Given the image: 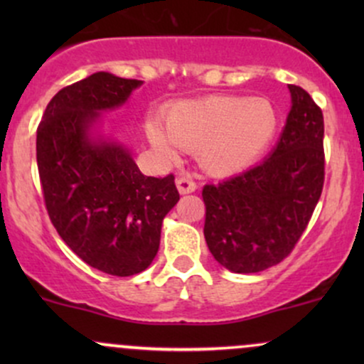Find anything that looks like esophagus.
Wrapping results in <instances>:
<instances>
[{"label":"esophagus","instance_id":"34e87169","mask_svg":"<svg viewBox=\"0 0 364 364\" xmlns=\"http://www.w3.org/2000/svg\"><path fill=\"white\" fill-rule=\"evenodd\" d=\"M176 186H178V191L181 195L193 193V191L196 190V183L190 176H179L176 179Z\"/></svg>","mask_w":364,"mask_h":364}]
</instances>
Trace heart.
<instances>
[{"mask_svg": "<svg viewBox=\"0 0 364 364\" xmlns=\"http://www.w3.org/2000/svg\"><path fill=\"white\" fill-rule=\"evenodd\" d=\"M279 114L267 99L208 95L171 104L162 127L149 123V139L166 159H176L179 147L195 150L203 169L217 176L248 168L272 144Z\"/></svg>", "mask_w": 364, "mask_h": 364, "instance_id": "1", "label": "heart"}]
</instances>
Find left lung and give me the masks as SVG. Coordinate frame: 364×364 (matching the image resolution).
I'll use <instances>...</instances> for the list:
<instances>
[{"instance_id": "8db88e82", "label": "left lung", "mask_w": 364, "mask_h": 364, "mask_svg": "<svg viewBox=\"0 0 364 364\" xmlns=\"http://www.w3.org/2000/svg\"><path fill=\"white\" fill-rule=\"evenodd\" d=\"M289 90L292 107L272 154L202 190L207 246L231 272H262L289 257L323 190V114L301 87Z\"/></svg>"}]
</instances>
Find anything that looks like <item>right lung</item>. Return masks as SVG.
Returning <instances> with one entry per match:
<instances>
[{
    "label": "right lung",
    "mask_w": 364,
    "mask_h": 364,
    "mask_svg": "<svg viewBox=\"0 0 364 364\" xmlns=\"http://www.w3.org/2000/svg\"><path fill=\"white\" fill-rule=\"evenodd\" d=\"M140 83L90 75L63 87L37 127V169L49 219L73 253L116 277L152 263L162 220L179 200L173 174L144 176L119 145L89 139L99 111L121 106Z\"/></svg>",
    "instance_id": "right-lung-1"
}]
</instances>
